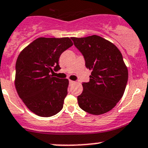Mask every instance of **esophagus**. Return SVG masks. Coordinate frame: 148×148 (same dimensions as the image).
Instances as JSON below:
<instances>
[{
    "mask_svg": "<svg viewBox=\"0 0 148 148\" xmlns=\"http://www.w3.org/2000/svg\"><path fill=\"white\" fill-rule=\"evenodd\" d=\"M69 86H72L73 84H74V83H75V82H74V81H71V80H69Z\"/></svg>",
    "mask_w": 148,
    "mask_h": 148,
    "instance_id": "obj_1",
    "label": "esophagus"
}]
</instances>
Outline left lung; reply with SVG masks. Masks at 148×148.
Returning a JSON list of instances; mask_svg holds the SVG:
<instances>
[{
  "label": "left lung",
  "mask_w": 148,
  "mask_h": 148,
  "mask_svg": "<svg viewBox=\"0 0 148 148\" xmlns=\"http://www.w3.org/2000/svg\"><path fill=\"white\" fill-rule=\"evenodd\" d=\"M71 39L91 70L89 82H83V91L77 97L79 107L93 115L111 111L122 98L128 79L122 54L98 35Z\"/></svg>",
  "instance_id": "1"
}]
</instances>
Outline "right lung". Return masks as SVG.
Listing matches in <instances>:
<instances>
[{
	"mask_svg": "<svg viewBox=\"0 0 148 148\" xmlns=\"http://www.w3.org/2000/svg\"><path fill=\"white\" fill-rule=\"evenodd\" d=\"M72 45L69 37H40L26 47L17 59V92L26 106L37 116L50 117L63 108L69 81L52 74L61 69L59 58Z\"/></svg>",
	"mask_w": 148,
	"mask_h": 148,
	"instance_id": "1",
	"label": "right lung"
}]
</instances>
